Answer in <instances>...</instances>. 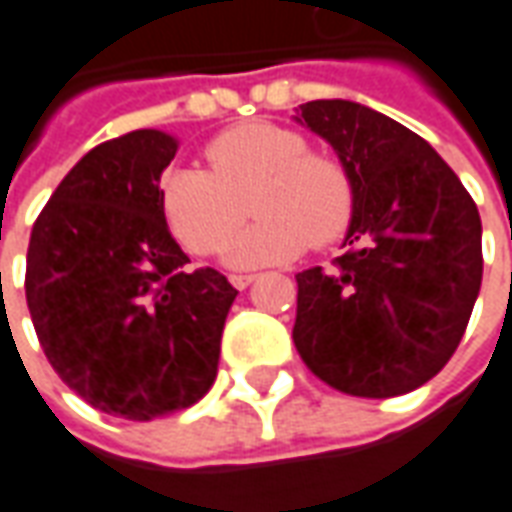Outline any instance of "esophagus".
Here are the masks:
<instances>
[{"label":"esophagus","instance_id":"1","mask_svg":"<svg viewBox=\"0 0 512 512\" xmlns=\"http://www.w3.org/2000/svg\"><path fill=\"white\" fill-rule=\"evenodd\" d=\"M230 282H233V288L244 290L246 285H252V282H255V277H252V274H235V277H230Z\"/></svg>","mask_w":512,"mask_h":512}]
</instances>
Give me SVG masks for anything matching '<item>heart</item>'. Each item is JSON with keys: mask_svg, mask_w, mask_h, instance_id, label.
<instances>
[{"mask_svg": "<svg viewBox=\"0 0 512 512\" xmlns=\"http://www.w3.org/2000/svg\"><path fill=\"white\" fill-rule=\"evenodd\" d=\"M208 169L172 167L158 183L169 230L197 255L219 252L244 222L252 200L257 222L227 246L230 268L282 263L345 233L354 186L340 161L310 153L307 139L277 123H244L205 147Z\"/></svg>", "mask_w": 512, "mask_h": 512, "instance_id": "1", "label": "heart"}]
</instances>
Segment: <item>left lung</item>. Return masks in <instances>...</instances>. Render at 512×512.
Instances as JSON below:
<instances>
[{
    "mask_svg": "<svg viewBox=\"0 0 512 512\" xmlns=\"http://www.w3.org/2000/svg\"><path fill=\"white\" fill-rule=\"evenodd\" d=\"M293 120L326 139L354 186L334 271L296 274L293 343L345 395H406L461 343L483 282V224L433 147L356 101H310Z\"/></svg>",
    "mask_w": 512,
    "mask_h": 512,
    "instance_id": "obj_1",
    "label": "left lung"
}]
</instances>
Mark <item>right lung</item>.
<instances>
[{
	"label": "right lung",
	"mask_w": 512,
	"mask_h": 512,
	"mask_svg": "<svg viewBox=\"0 0 512 512\" xmlns=\"http://www.w3.org/2000/svg\"><path fill=\"white\" fill-rule=\"evenodd\" d=\"M178 139L139 128L93 147L32 227L27 307L57 376L112 417L194 406L216 381L238 290L186 271L158 200Z\"/></svg>",
	"instance_id": "add662e5"
}]
</instances>
